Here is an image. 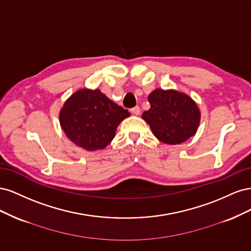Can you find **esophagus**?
<instances>
[{
  "instance_id": "34e87169",
  "label": "esophagus",
  "mask_w": 251,
  "mask_h": 251,
  "mask_svg": "<svg viewBox=\"0 0 251 251\" xmlns=\"http://www.w3.org/2000/svg\"><path fill=\"white\" fill-rule=\"evenodd\" d=\"M131 112L134 114V115H136V116H137V115H139V114H140V108L138 107V105H137V107H135V108H133L132 110H131Z\"/></svg>"
}]
</instances>
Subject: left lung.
Instances as JSON below:
<instances>
[{"label":"left lung","mask_w":251,"mask_h":251,"mask_svg":"<svg viewBox=\"0 0 251 251\" xmlns=\"http://www.w3.org/2000/svg\"><path fill=\"white\" fill-rule=\"evenodd\" d=\"M148 100L151 108L142 113V118L158 140L180 144L196 134L201 113L192 97L176 90L155 89Z\"/></svg>","instance_id":"1"}]
</instances>
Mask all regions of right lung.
<instances>
[{
    "mask_svg": "<svg viewBox=\"0 0 251 251\" xmlns=\"http://www.w3.org/2000/svg\"><path fill=\"white\" fill-rule=\"evenodd\" d=\"M130 116L100 92V89H79L59 111V124L68 139L86 151L107 148L115 137L118 125Z\"/></svg>",
    "mask_w": 251,
    "mask_h": 251,
    "instance_id": "obj_1",
    "label": "right lung"
}]
</instances>
